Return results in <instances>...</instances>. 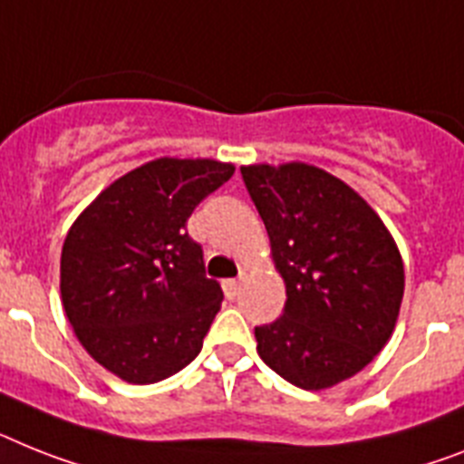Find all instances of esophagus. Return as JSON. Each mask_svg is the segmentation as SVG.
<instances>
[{
    "label": "esophagus",
    "mask_w": 464,
    "mask_h": 464,
    "mask_svg": "<svg viewBox=\"0 0 464 464\" xmlns=\"http://www.w3.org/2000/svg\"><path fill=\"white\" fill-rule=\"evenodd\" d=\"M239 279H225L223 282V289H225V296L227 298H235L239 294Z\"/></svg>",
    "instance_id": "esophagus-1"
}]
</instances>
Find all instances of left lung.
Returning <instances> with one entry per match:
<instances>
[{
	"label": "left lung",
	"mask_w": 464,
	"mask_h": 464,
	"mask_svg": "<svg viewBox=\"0 0 464 464\" xmlns=\"http://www.w3.org/2000/svg\"><path fill=\"white\" fill-rule=\"evenodd\" d=\"M286 285L282 317L256 327L258 355L305 392L353 377L386 346L403 301V260L346 182L308 163L244 166Z\"/></svg>",
	"instance_id": "obj_1"
}]
</instances>
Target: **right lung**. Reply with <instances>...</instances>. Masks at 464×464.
Listing matches in <instances>:
<instances>
[{
    "label": "right lung",
    "mask_w": 464,
    "mask_h": 464,
    "mask_svg": "<svg viewBox=\"0 0 464 464\" xmlns=\"http://www.w3.org/2000/svg\"><path fill=\"white\" fill-rule=\"evenodd\" d=\"M235 175L210 159H156L99 194L61 251V301L87 353L130 384L189 365L223 304L187 220Z\"/></svg>",
    "instance_id": "obj_1"
}]
</instances>
